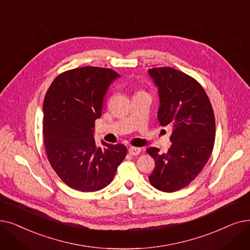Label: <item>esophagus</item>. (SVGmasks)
I'll list each match as a JSON object with an SVG mask.
<instances>
[{
    "label": "esophagus",
    "mask_w": 250,
    "mask_h": 250,
    "mask_svg": "<svg viewBox=\"0 0 250 250\" xmlns=\"http://www.w3.org/2000/svg\"><path fill=\"white\" fill-rule=\"evenodd\" d=\"M128 153L131 155H138L141 153V148L138 147H129L128 148Z\"/></svg>",
    "instance_id": "esophagus-1"
}]
</instances>
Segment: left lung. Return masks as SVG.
Returning <instances> with one entry per match:
<instances>
[{
  "label": "left lung",
  "instance_id": "left-lung-1",
  "mask_svg": "<svg viewBox=\"0 0 250 250\" xmlns=\"http://www.w3.org/2000/svg\"><path fill=\"white\" fill-rule=\"evenodd\" d=\"M148 72L158 86V121L172 127L167 153L155 147L146 150L155 160L149 181L159 191L175 192L188 186L208 161L214 145V114L202 85L190 75L171 67Z\"/></svg>",
  "mask_w": 250,
  "mask_h": 250
}]
</instances>
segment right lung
<instances>
[{"instance_id": "right-lung-1", "label": "right lung", "mask_w": 250, "mask_h": 250, "mask_svg": "<svg viewBox=\"0 0 250 250\" xmlns=\"http://www.w3.org/2000/svg\"><path fill=\"white\" fill-rule=\"evenodd\" d=\"M119 77L110 68H74L59 74L46 93L42 133L47 157L57 176L74 190L105 188L126 155L123 144L102 141L98 147L94 140L106 91Z\"/></svg>"}]
</instances>
